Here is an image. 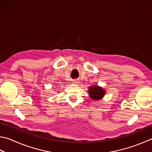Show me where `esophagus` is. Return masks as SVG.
I'll use <instances>...</instances> for the list:
<instances>
[{
    "mask_svg": "<svg viewBox=\"0 0 152 152\" xmlns=\"http://www.w3.org/2000/svg\"><path fill=\"white\" fill-rule=\"evenodd\" d=\"M72 83L75 84H78L79 83V81L77 80H72Z\"/></svg>",
    "mask_w": 152,
    "mask_h": 152,
    "instance_id": "34e87169",
    "label": "esophagus"
}]
</instances>
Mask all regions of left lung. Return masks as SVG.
I'll list each match as a JSON object with an SVG mask.
<instances>
[{
	"label": "left lung",
	"mask_w": 152,
	"mask_h": 152,
	"mask_svg": "<svg viewBox=\"0 0 152 152\" xmlns=\"http://www.w3.org/2000/svg\"><path fill=\"white\" fill-rule=\"evenodd\" d=\"M88 93H89L90 98L92 100H99L104 97L106 94V91L102 87L98 86H92L89 87Z\"/></svg>",
	"instance_id": "1"
}]
</instances>
